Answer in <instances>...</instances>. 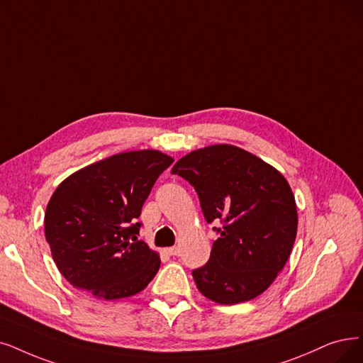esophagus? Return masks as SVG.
<instances>
[{"label": "esophagus", "instance_id": "34e87169", "mask_svg": "<svg viewBox=\"0 0 363 363\" xmlns=\"http://www.w3.org/2000/svg\"><path fill=\"white\" fill-rule=\"evenodd\" d=\"M167 255L177 256L179 255V249L177 247H169V249H167Z\"/></svg>", "mask_w": 363, "mask_h": 363}]
</instances>
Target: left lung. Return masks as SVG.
Returning a JSON list of instances; mask_svg holds the SVG:
<instances>
[{
	"instance_id": "8db88e82",
	"label": "left lung",
	"mask_w": 363,
	"mask_h": 363,
	"mask_svg": "<svg viewBox=\"0 0 363 363\" xmlns=\"http://www.w3.org/2000/svg\"><path fill=\"white\" fill-rule=\"evenodd\" d=\"M198 194L214 228L210 260L192 271L206 298L234 306L259 296L291 256L298 229L294 192L280 171L250 152L214 144L183 156L171 169Z\"/></svg>"
}]
</instances>
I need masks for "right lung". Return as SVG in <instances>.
<instances>
[{
    "mask_svg": "<svg viewBox=\"0 0 363 363\" xmlns=\"http://www.w3.org/2000/svg\"><path fill=\"white\" fill-rule=\"evenodd\" d=\"M172 162L159 150L125 152L76 171L56 187L45 234L68 283L111 301L137 295L153 280L161 259L137 238L141 223L135 220Z\"/></svg>",
    "mask_w": 363,
    "mask_h": 363,
    "instance_id": "add662e5",
    "label": "right lung"
}]
</instances>
